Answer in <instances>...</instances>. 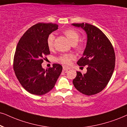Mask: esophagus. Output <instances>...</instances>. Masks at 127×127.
<instances>
[{
  "mask_svg": "<svg viewBox=\"0 0 127 127\" xmlns=\"http://www.w3.org/2000/svg\"><path fill=\"white\" fill-rule=\"evenodd\" d=\"M69 68H67V67H63V70L64 71H65V72H67V71H68V70H69Z\"/></svg>",
  "mask_w": 127,
  "mask_h": 127,
  "instance_id": "1",
  "label": "esophagus"
}]
</instances>
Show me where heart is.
<instances>
[{
  "mask_svg": "<svg viewBox=\"0 0 127 127\" xmlns=\"http://www.w3.org/2000/svg\"><path fill=\"white\" fill-rule=\"evenodd\" d=\"M63 34L68 38V41L72 45H75V49L78 52H81L84 50V47L82 44H78L79 41L80 35L78 32L73 29H68L63 32ZM55 36L53 33H51L47 37V44L49 49H53L54 46V41ZM75 56L72 54H64L60 56L57 59V61L61 64L65 66H68L71 63L72 61L75 59Z\"/></svg>",
  "mask_w": 127,
  "mask_h": 127,
  "instance_id": "b5f03b06",
  "label": "heart"
}]
</instances>
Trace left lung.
<instances>
[{
  "mask_svg": "<svg viewBox=\"0 0 127 127\" xmlns=\"http://www.w3.org/2000/svg\"><path fill=\"white\" fill-rule=\"evenodd\" d=\"M81 28L87 35L83 57L77 62L87 66V73L77 71L73 80L75 88L83 94L94 95L101 92L110 81L114 70L115 55L111 43L100 29L89 23H73Z\"/></svg>",
  "mask_w": 127,
  "mask_h": 127,
  "instance_id": "1",
  "label": "left lung"
}]
</instances>
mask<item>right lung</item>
Wrapping results in <instances>:
<instances>
[{
	"instance_id": "right-lung-1",
	"label": "right lung",
	"mask_w": 127,
	"mask_h": 127,
	"mask_svg": "<svg viewBox=\"0 0 127 127\" xmlns=\"http://www.w3.org/2000/svg\"><path fill=\"white\" fill-rule=\"evenodd\" d=\"M58 25L38 23L30 28L20 38L13 59V69L22 86L29 93L41 95L52 90L62 71L59 64L44 70V56L50 54L47 38Z\"/></svg>"
}]
</instances>
